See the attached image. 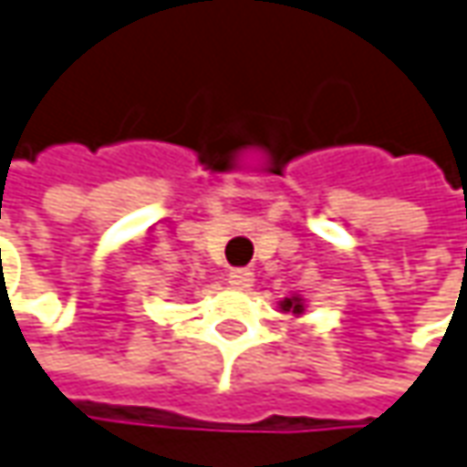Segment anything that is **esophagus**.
<instances>
[{
  "label": "esophagus",
  "instance_id": "esophagus-1",
  "mask_svg": "<svg viewBox=\"0 0 467 467\" xmlns=\"http://www.w3.org/2000/svg\"><path fill=\"white\" fill-rule=\"evenodd\" d=\"M228 283L234 285L236 290H249L254 283V272L249 270H231L228 272Z\"/></svg>",
  "mask_w": 467,
  "mask_h": 467
}]
</instances>
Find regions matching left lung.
Wrapping results in <instances>:
<instances>
[{"label":"left lung","instance_id":"8db88e82","mask_svg":"<svg viewBox=\"0 0 467 467\" xmlns=\"http://www.w3.org/2000/svg\"><path fill=\"white\" fill-rule=\"evenodd\" d=\"M280 308H283L285 314L303 316V311H306V303H303V298H298V296H293V298L280 300Z\"/></svg>","mask_w":467,"mask_h":467}]
</instances>
